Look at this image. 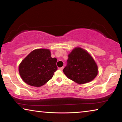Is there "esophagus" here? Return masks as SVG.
<instances>
[{
	"instance_id": "esophagus-1",
	"label": "esophagus",
	"mask_w": 122,
	"mask_h": 122,
	"mask_svg": "<svg viewBox=\"0 0 122 122\" xmlns=\"http://www.w3.org/2000/svg\"><path fill=\"white\" fill-rule=\"evenodd\" d=\"M60 71H62V70L63 69V67H61V68H60Z\"/></svg>"
}]
</instances>
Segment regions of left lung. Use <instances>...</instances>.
<instances>
[{"label": "left lung", "mask_w": 122, "mask_h": 122, "mask_svg": "<svg viewBox=\"0 0 122 122\" xmlns=\"http://www.w3.org/2000/svg\"><path fill=\"white\" fill-rule=\"evenodd\" d=\"M67 77L78 84L88 83L98 74L95 61L87 51L76 47L68 55L67 65L63 70Z\"/></svg>", "instance_id": "obj_1"}]
</instances>
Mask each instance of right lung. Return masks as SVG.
<instances>
[{"label": "right lung", "instance_id": "add662e5", "mask_svg": "<svg viewBox=\"0 0 122 122\" xmlns=\"http://www.w3.org/2000/svg\"><path fill=\"white\" fill-rule=\"evenodd\" d=\"M56 62V58L51 57L49 49H35L20 63V75L28 85L39 87L52 78L57 69Z\"/></svg>", "mask_w": 122, "mask_h": 122}]
</instances>
